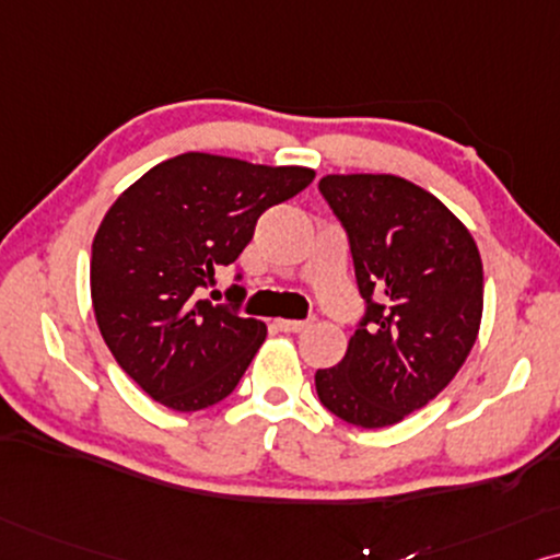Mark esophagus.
Masks as SVG:
<instances>
[{
    "label": "esophagus",
    "mask_w": 560,
    "mask_h": 560,
    "mask_svg": "<svg viewBox=\"0 0 560 560\" xmlns=\"http://www.w3.org/2000/svg\"><path fill=\"white\" fill-rule=\"evenodd\" d=\"M276 327L281 332H302L310 327V319H276Z\"/></svg>",
    "instance_id": "34e87169"
}]
</instances>
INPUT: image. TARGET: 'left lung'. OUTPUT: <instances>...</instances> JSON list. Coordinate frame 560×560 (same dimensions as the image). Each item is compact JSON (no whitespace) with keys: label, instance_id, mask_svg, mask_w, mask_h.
<instances>
[{"label":"left lung","instance_id":"left-lung-1","mask_svg":"<svg viewBox=\"0 0 560 560\" xmlns=\"http://www.w3.org/2000/svg\"><path fill=\"white\" fill-rule=\"evenodd\" d=\"M319 191L346 228L369 307L338 366L315 374L317 397L358 428H389L435 399L471 353L479 248L441 199L401 176L327 174Z\"/></svg>","mask_w":560,"mask_h":560}]
</instances>
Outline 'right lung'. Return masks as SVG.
I'll return each instance as SVG.
<instances>
[{
	"mask_svg": "<svg viewBox=\"0 0 560 560\" xmlns=\"http://www.w3.org/2000/svg\"><path fill=\"white\" fill-rule=\"evenodd\" d=\"M312 178L304 166L189 151L115 199L92 243V307L109 353L148 397L197 412L235 389L266 325L197 294L241 256L260 214Z\"/></svg>",
	"mask_w": 560,
	"mask_h": 560,
	"instance_id": "add662e5",
	"label": "right lung"
}]
</instances>
